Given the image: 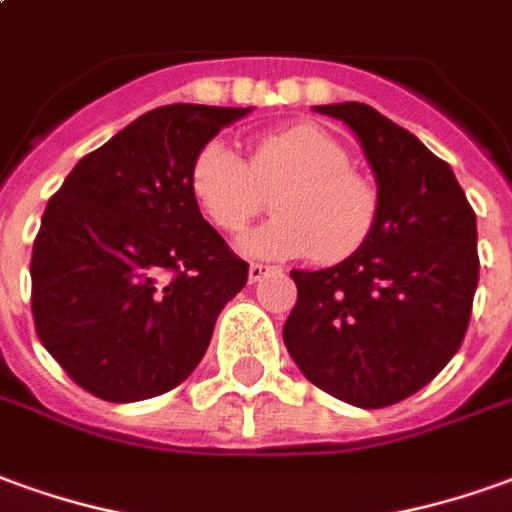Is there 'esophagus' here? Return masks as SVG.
<instances>
[{"label": "esophagus", "mask_w": 512, "mask_h": 512, "mask_svg": "<svg viewBox=\"0 0 512 512\" xmlns=\"http://www.w3.org/2000/svg\"><path fill=\"white\" fill-rule=\"evenodd\" d=\"M266 274H271V268L263 263H249V282H260Z\"/></svg>", "instance_id": "obj_1"}]
</instances>
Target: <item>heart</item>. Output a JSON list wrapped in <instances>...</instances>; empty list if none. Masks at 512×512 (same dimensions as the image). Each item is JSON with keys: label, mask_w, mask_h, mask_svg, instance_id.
I'll use <instances>...</instances> for the list:
<instances>
[{"label": "heart", "mask_w": 512, "mask_h": 512, "mask_svg": "<svg viewBox=\"0 0 512 512\" xmlns=\"http://www.w3.org/2000/svg\"><path fill=\"white\" fill-rule=\"evenodd\" d=\"M188 191L199 213L224 235H238L274 194L277 219L241 238V252L268 260L316 257L338 263L357 252L377 224V188L352 171L349 152L330 132L293 124L266 132L249 157L210 141L196 152Z\"/></svg>", "instance_id": "obj_1"}]
</instances>
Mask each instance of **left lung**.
<instances>
[{"mask_svg":"<svg viewBox=\"0 0 512 512\" xmlns=\"http://www.w3.org/2000/svg\"><path fill=\"white\" fill-rule=\"evenodd\" d=\"M363 146L377 180V224L338 266L296 271L282 327L307 380L355 407H388L421 391L463 343L480 280L477 216L413 132L363 102L318 105Z\"/></svg>","mask_w":512,"mask_h":512,"instance_id":"8db88e82","label":"left lung"}]
</instances>
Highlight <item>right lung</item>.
Listing matches in <instances>:
<instances>
[{
	"instance_id": "1",
	"label": "right lung",
	"mask_w": 512,
	"mask_h": 512,
	"mask_svg": "<svg viewBox=\"0 0 512 512\" xmlns=\"http://www.w3.org/2000/svg\"><path fill=\"white\" fill-rule=\"evenodd\" d=\"M252 107L166 105L85 155L32 244L35 332L105 402L177 388L249 277L188 191L196 152Z\"/></svg>"
}]
</instances>
